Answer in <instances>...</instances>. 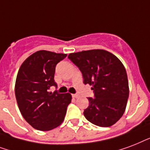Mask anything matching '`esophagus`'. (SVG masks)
<instances>
[{
  "label": "esophagus",
  "mask_w": 150,
  "mask_h": 150,
  "mask_svg": "<svg viewBox=\"0 0 150 150\" xmlns=\"http://www.w3.org/2000/svg\"><path fill=\"white\" fill-rule=\"evenodd\" d=\"M72 97L74 98H78L79 96L78 95H76V94H73V95H72Z\"/></svg>",
  "instance_id": "1"
}]
</instances>
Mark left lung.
<instances>
[{"mask_svg":"<svg viewBox=\"0 0 150 150\" xmlns=\"http://www.w3.org/2000/svg\"><path fill=\"white\" fill-rule=\"evenodd\" d=\"M69 58L82 73L83 83L92 86L95 97L88 98L83 111L88 121L110 127L122 117L129 96L127 73L117 56L103 49L70 53Z\"/></svg>","mask_w":150,"mask_h":150,"instance_id":"obj_1","label":"left lung"}]
</instances>
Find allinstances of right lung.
I'll use <instances>...</instances> for the list:
<instances>
[{"label":"right lung","instance_id":"obj_1","mask_svg":"<svg viewBox=\"0 0 150 150\" xmlns=\"http://www.w3.org/2000/svg\"><path fill=\"white\" fill-rule=\"evenodd\" d=\"M67 54L41 50L29 56L21 65L16 77L15 93L21 114L33 128L50 131L64 120L67 106L71 103L69 93L48 91L57 87L55 67Z\"/></svg>","mask_w":150,"mask_h":150}]
</instances>
